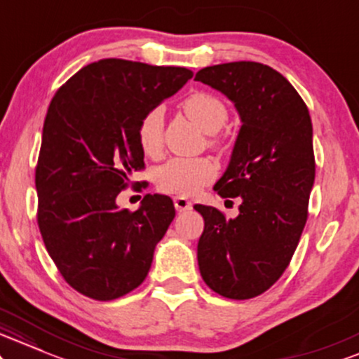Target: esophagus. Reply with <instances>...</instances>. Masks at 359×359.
I'll return each instance as SVG.
<instances>
[{
    "instance_id": "obj_1",
    "label": "esophagus",
    "mask_w": 359,
    "mask_h": 359,
    "mask_svg": "<svg viewBox=\"0 0 359 359\" xmlns=\"http://www.w3.org/2000/svg\"><path fill=\"white\" fill-rule=\"evenodd\" d=\"M172 201H175L176 212H187V210L191 208V201L187 200L184 196H176Z\"/></svg>"
}]
</instances>
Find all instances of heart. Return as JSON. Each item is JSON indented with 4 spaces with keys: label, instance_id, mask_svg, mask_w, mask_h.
Masks as SVG:
<instances>
[{
    "label": "heart",
    "instance_id": "1",
    "mask_svg": "<svg viewBox=\"0 0 359 359\" xmlns=\"http://www.w3.org/2000/svg\"><path fill=\"white\" fill-rule=\"evenodd\" d=\"M183 111L193 122H196L206 134H217L226 119L229 111L218 97L205 92L189 95L184 99ZM163 112L161 109L151 111L141 121L137 130L139 146L142 153L156 156L163 146ZM217 175L213 163L205 158H172L156 171V184L170 195L191 196L210 184Z\"/></svg>",
    "mask_w": 359,
    "mask_h": 359
}]
</instances>
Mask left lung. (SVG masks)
I'll return each mask as SVG.
<instances>
[{"label":"left lung","instance_id":"left-lung-1","mask_svg":"<svg viewBox=\"0 0 359 359\" xmlns=\"http://www.w3.org/2000/svg\"><path fill=\"white\" fill-rule=\"evenodd\" d=\"M195 80L225 95L242 122L215 184L220 196L240 198L238 215L195 205L205 220L198 267L220 296L252 299L284 273L304 230L316 175L313 122L296 88L264 63L206 67Z\"/></svg>","mask_w":359,"mask_h":359}]
</instances>
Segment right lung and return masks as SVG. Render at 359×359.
Instances as JSON below:
<instances>
[{"instance_id": "add662e5", "label": "right lung", "mask_w": 359, "mask_h": 359, "mask_svg": "<svg viewBox=\"0 0 359 359\" xmlns=\"http://www.w3.org/2000/svg\"><path fill=\"white\" fill-rule=\"evenodd\" d=\"M191 77L184 67L104 58L52 99L35 176L38 226L63 279L83 296L112 301L149 272L175 205L147 193L130 213L117 195L144 166L141 121Z\"/></svg>"}]
</instances>
